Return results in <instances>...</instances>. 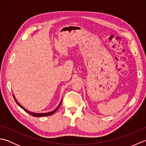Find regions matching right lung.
Returning a JSON list of instances; mask_svg holds the SVG:
<instances>
[{
	"mask_svg": "<svg viewBox=\"0 0 146 146\" xmlns=\"http://www.w3.org/2000/svg\"><path fill=\"white\" fill-rule=\"evenodd\" d=\"M13 97H14V100H15V102H16L17 104L19 105V106L20 107H21L22 108H23V109L24 111H26L27 113H28L29 114L31 115H33V116H34V117H46V116H49V115H52L53 113H54L56 112V111H57V110L58 109V108L60 107V106L61 105V102H62V100H61V101L60 102V104L58 105V106L57 107V108H56L54 110H52V111H49V112H47V113H35V112H33V111H29L28 110L26 109L25 108H24L23 106H22L21 105H20L19 103V102H17V100H16V98H15L14 94H13Z\"/></svg>",
	"mask_w": 146,
	"mask_h": 146,
	"instance_id": "obj_1",
	"label": "right lung"
}]
</instances>
